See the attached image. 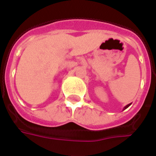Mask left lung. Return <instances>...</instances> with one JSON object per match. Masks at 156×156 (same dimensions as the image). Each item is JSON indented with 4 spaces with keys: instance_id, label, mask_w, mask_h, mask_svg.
<instances>
[{
    "instance_id": "1",
    "label": "left lung",
    "mask_w": 156,
    "mask_h": 156,
    "mask_svg": "<svg viewBox=\"0 0 156 156\" xmlns=\"http://www.w3.org/2000/svg\"><path fill=\"white\" fill-rule=\"evenodd\" d=\"M131 104H129V105H126V106H125V107H124V109H123V110H124V109H126V108H128V107H129V105H130Z\"/></svg>"
}]
</instances>
